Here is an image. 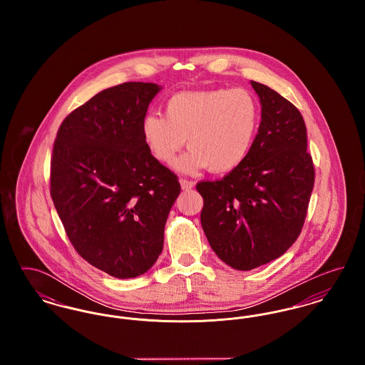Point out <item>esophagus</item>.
I'll list each match as a JSON object with an SVG mask.
<instances>
[{
    "mask_svg": "<svg viewBox=\"0 0 365 365\" xmlns=\"http://www.w3.org/2000/svg\"><path fill=\"white\" fill-rule=\"evenodd\" d=\"M179 182H180V187H182L183 190H189V189H192V187L195 186V182L189 180V179H183V178H182Z\"/></svg>",
    "mask_w": 365,
    "mask_h": 365,
    "instance_id": "esophagus-1",
    "label": "esophagus"
}]
</instances>
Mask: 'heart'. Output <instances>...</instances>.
<instances>
[{"mask_svg": "<svg viewBox=\"0 0 365 365\" xmlns=\"http://www.w3.org/2000/svg\"><path fill=\"white\" fill-rule=\"evenodd\" d=\"M260 125V105L246 88L192 90L165 103V118L149 113L142 137L150 155L170 164L185 146L189 152L175 163L185 174L208 168L223 174L238 168L249 155Z\"/></svg>", "mask_w": 365, "mask_h": 365, "instance_id": "obj_1", "label": "heart"}]
</instances>
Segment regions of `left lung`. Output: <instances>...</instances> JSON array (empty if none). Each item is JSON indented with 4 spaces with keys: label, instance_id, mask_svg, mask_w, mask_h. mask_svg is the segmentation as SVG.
Here are the masks:
<instances>
[{
    "label": "left lung",
    "instance_id": "8db88e82",
    "mask_svg": "<svg viewBox=\"0 0 365 365\" xmlns=\"http://www.w3.org/2000/svg\"><path fill=\"white\" fill-rule=\"evenodd\" d=\"M250 83L260 98L261 123L249 155L222 180L197 185L209 245L240 271L278 259L295 242L314 183L299 110L271 87Z\"/></svg>",
    "mask_w": 365,
    "mask_h": 365
}]
</instances>
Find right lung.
<instances>
[{
	"instance_id": "add662e5",
	"label": "right lung",
	"mask_w": 365,
	"mask_h": 365,
	"mask_svg": "<svg viewBox=\"0 0 365 365\" xmlns=\"http://www.w3.org/2000/svg\"><path fill=\"white\" fill-rule=\"evenodd\" d=\"M161 86L109 87L61 123L53 146L51 195L76 252L113 278H137L156 262L180 185L142 137Z\"/></svg>"
}]
</instances>
